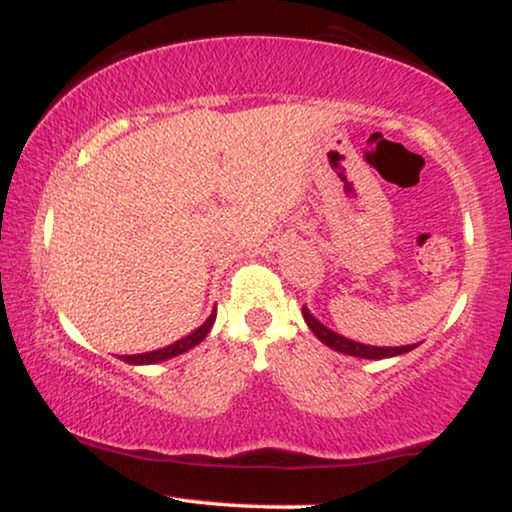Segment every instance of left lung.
<instances>
[{
  "instance_id": "1",
  "label": "left lung",
  "mask_w": 512,
  "mask_h": 512,
  "mask_svg": "<svg viewBox=\"0 0 512 512\" xmlns=\"http://www.w3.org/2000/svg\"><path fill=\"white\" fill-rule=\"evenodd\" d=\"M303 319L307 321V326H310V331L317 335V338L324 342L326 347L335 349V352L340 354H347V356H359V359H373V361H380V359H391V356H401V354H408L412 349L419 347V345H403V347H375V345H363V342H356V340H349L345 335L331 331V328L321 324V321L314 317V314L307 310L303 305Z\"/></svg>"
}]
</instances>
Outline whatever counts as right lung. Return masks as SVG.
<instances>
[{
	"mask_svg": "<svg viewBox=\"0 0 512 512\" xmlns=\"http://www.w3.org/2000/svg\"><path fill=\"white\" fill-rule=\"evenodd\" d=\"M214 319H216V307H214V312L209 314V317L205 319V324L195 328L193 333H188L186 338L172 342V345H167V347H163V349H153V352H144V354L121 356V359H123L125 363H132V366H151V363H160V361L174 359V356L184 354V352H188V349H193L195 345H200V342L207 338V333L212 331Z\"/></svg>",
	"mask_w": 512,
	"mask_h": 512,
	"instance_id": "obj_1",
	"label": "right lung"
}]
</instances>
